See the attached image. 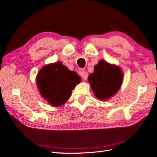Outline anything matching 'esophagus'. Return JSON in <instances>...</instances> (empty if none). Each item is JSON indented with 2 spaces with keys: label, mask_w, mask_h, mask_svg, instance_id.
Returning <instances> with one entry per match:
<instances>
[{
  "label": "esophagus",
  "mask_w": 157,
  "mask_h": 157,
  "mask_svg": "<svg viewBox=\"0 0 157 157\" xmlns=\"http://www.w3.org/2000/svg\"><path fill=\"white\" fill-rule=\"evenodd\" d=\"M80 75L82 76V78H83L84 80H86L88 78V73L86 71H81L80 72Z\"/></svg>",
  "instance_id": "34e87169"
}]
</instances>
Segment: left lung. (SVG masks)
<instances>
[{"label":"left lung","mask_w":157,"mask_h":157,"mask_svg":"<svg viewBox=\"0 0 157 157\" xmlns=\"http://www.w3.org/2000/svg\"><path fill=\"white\" fill-rule=\"evenodd\" d=\"M123 72L120 67L101 60L89 75L88 82L97 98L106 101L113 97L123 82Z\"/></svg>","instance_id":"1"}]
</instances>
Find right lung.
Wrapping results in <instances>:
<instances>
[{
  "label": "right lung",
  "mask_w": 157,
  "mask_h": 157,
  "mask_svg": "<svg viewBox=\"0 0 157 157\" xmlns=\"http://www.w3.org/2000/svg\"><path fill=\"white\" fill-rule=\"evenodd\" d=\"M80 82L78 73L70 71L60 61L43 66L36 77L37 87L41 96L53 107L65 104L72 90Z\"/></svg>",
  "instance_id": "1"
}]
</instances>
